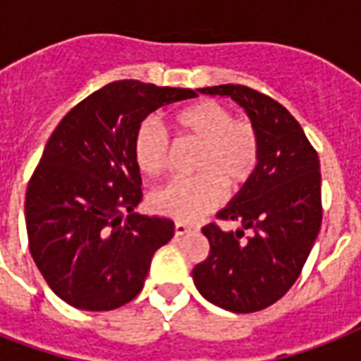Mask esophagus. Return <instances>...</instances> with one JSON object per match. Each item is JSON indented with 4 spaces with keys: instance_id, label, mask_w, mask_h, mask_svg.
Returning a JSON list of instances; mask_svg holds the SVG:
<instances>
[{
    "instance_id": "1",
    "label": "esophagus",
    "mask_w": 361,
    "mask_h": 361,
    "mask_svg": "<svg viewBox=\"0 0 361 361\" xmlns=\"http://www.w3.org/2000/svg\"><path fill=\"white\" fill-rule=\"evenodd\" d=\"M174 232H176V236H185V234L191 232V226L185 225V223H176Z\"/></svg>"
}]
</instances>
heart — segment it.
<instances>
[{
  "instance_id": "1",
  "label": "heart",
  "mask_w": 361,
  "mask_h": 361,
  "mask_svg": "<svg viewBox=\"0 0 361 361\" xmlns=\"http://www.w3.org/2000/svg\"><path fill=\"white\" fill-rule=\"evenodd\" d=\"M176 125L202 144L192 178H176L153 195V208L178 221H195L217 208L232 189L245 185L257 172L260 140L249 121L234 120L226 106L202 101L181 110ZM135 161L144 174L157 176L169 166L170 142L155 120L142 121L135 135Z\"/></svg>"
}]
</instances>
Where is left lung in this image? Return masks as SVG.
I'll return each mask as SVG.
<instances>
[{
    "label": "left lung",
    "instance_id": "1",
    "mask_svg": "<svg viewBox=\"0 0 361 361\" xmlns=\"http://www.w3.org/2000/svg\"><path fill=\"white\" fill-rule=\"evenodd\" d=\"M200 93L231 97L257 129V172L221 209L240 228H202L209 255L192 269L198 292L232 313H255L288 292L307 260L322 223L319 155L292 114L251 87L223 84ZM252 236L243 240V232Z\"/></svg>",
    "mask_w": 361,
    "mask_h": 361
}]
</instances>
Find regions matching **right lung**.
<instances>
[{"label":"right lung","instance_id":"1","mask_svg":"<svg viewBox=\"0 0 361 361\" xmlns=\"http://www.w3.org/2000/svg\"><path fill=\"white\" fill-rule=\"evenodd\" d=\"M192 97L197 92L183 87L112 82L48 138L25 192V228L37 268L65 303L110 311L142 290L174 221L135 214L142 200L135 135L152 112Z\"/></svg>","mask_w":361,"mask_h":361}]
</instances>
